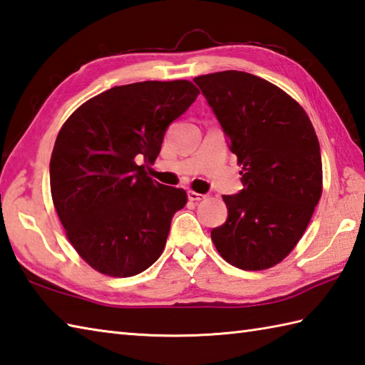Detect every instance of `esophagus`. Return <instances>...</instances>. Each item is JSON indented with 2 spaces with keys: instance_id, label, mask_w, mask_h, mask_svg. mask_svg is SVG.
<instances>
[{
  "instance_id": "1",
  "label": "esophagus",
  "mask_w": 365,
  "mask_h": 365,
  "mask_svg": "<svg viewBox=\"0 0 365 365\" xmlns=\"http://www.w3.org/2000/svg\"><path fill=\"white\" fill-rule=\"evenodd\" d=\"M205 195H201V192H196V191H188V199L192 202H201L202 199H205Z\"/></svg>"
}]
</instances>
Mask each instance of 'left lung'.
I'll return each instance as SVG.
<instances>
[{
    "label": "left lung",
    "mask_w": 365,
    "mask_h": 365,
    "mask_svg": "<svg viewBox=\"0 0 365 365\" xmlns=\"http://www.w3.org/2000/svg\"><path fill=\"white\" fill-rule=\"evenodd\" d=\"M242 166L244 190L223 196L225 225L213 245L242 270L282 262L301 240L323 192L317 133L302 106L244 71L195 77Z\"/></svg>",
    "instance_id": "1"
}]
</instances>
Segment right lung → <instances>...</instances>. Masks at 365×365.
I'll list each match as a JSON object with an SVG mask.
<instances>
[{
    "mask_svg": "<svg viewBox=\"0 0 365 365\" xmlns=\"http://www.w3.org/2000/svg\"><path fill=\"white\" fill-rule=\"evenodd\" d=\"M190 81L120 85L71 113L50 158V191L78 256L109 277H133L160 258L187 191L148 177L164 133L196 101Z\"/></svg>",
    "mask_w": 365,
    "mask_h": 365,
    "instance_id": "obj_1",
    "label": "right lung"
}]
</instances>
